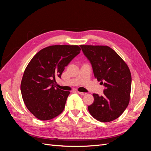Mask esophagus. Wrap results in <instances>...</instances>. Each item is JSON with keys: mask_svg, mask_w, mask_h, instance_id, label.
Returning a JSON list of instances; mask_svg holds the SVG:
<instances>
[{"mask_svg": "<svg viewBox=\"0 0 151 151\" xmlns=\"http://www.w3.org/2000/svg\"><path fill=\"white\" fill-rule=\"evenodd\" d=\"M77 93L81 94V95H85L86 94V93H82V92H80V91H77Z\"/></svg>", "mask_w": 151, "mask_h": 151, "instance_id": "obj_1", "label": "esophagus"}]
</instances>
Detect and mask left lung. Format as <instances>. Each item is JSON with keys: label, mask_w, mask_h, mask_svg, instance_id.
Returning a JSON list of instances; mask_svg holds the SVG:
<instances>
[{"label": "left lung", "mask_w": 151, "mask_h": 151, "mask_svg": "<svg viewBox=\"0 0 151 151\" xmlns=\"http://www.w3.org/2000/svg\"><path fill=\"white\" fill-rule=\"evenodd\" d=\"M93 67L95 78L105 87L103 96L93 94L94 102L88 107L95 119L102 122L116 119L130 101L132 77L123 59L108 46L80 45Z\"/></svg>", "instance_id": "1"}]
</instances>
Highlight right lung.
I'll use <instances>...</instances> for the list:
<instances>
[{"mask_svg": "<svg viewBox=\"0 0 151 151\" xmlns=\"http://www.w3.org/2000/svg\"><path fill=\"white\" fill-rule=\"evenodd\" d=\"M81 52L77 45H53L41 50L24 70L21 91L26 106L41 120H48L63 111L69 91L55 86L65 67Z\"/></svg>", "mask_w": 151, "mask_h": 151, "instance_id": "right-lung-1", "label": "right lung"}]
</instances>
